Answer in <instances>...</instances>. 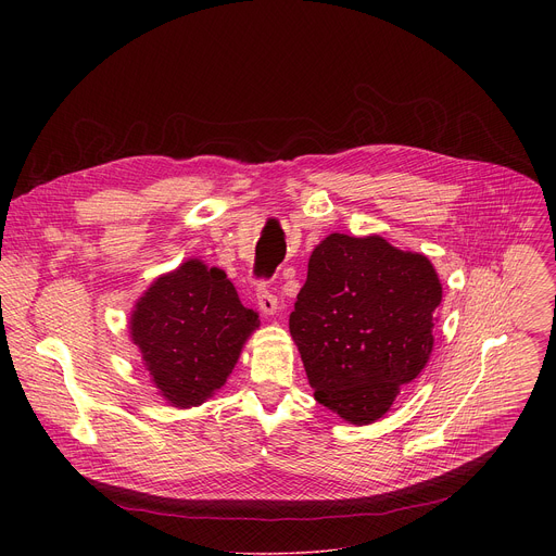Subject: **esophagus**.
<instances>
[{"instance_id":"1","label":"esophagus","mask_w":556,"mask_h":556,"mask_svg":"<svg viewBox=\"0 0 556 556\" xmlns=\"http://www.w3.org/2000/svg\"><path fill=\"white\" fill-rule=\"evenodd\" d=\"M257 303H260V309H262L264 314H275L277 307H279L277 294H275L270 288H266L264 283L257 288Z\"/></svg>"}]
</instances>
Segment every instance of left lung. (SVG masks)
Here are the masks:
<instances>
[{
	"instance_id": "obj_1",
	"label": "left lung",
	"mask_w": 556,
	"mask_h": 556,
	"mask_svg": "<svg viewBox=\"0 0 556 556\" xmlns=\"http://www.w3.org/2000/svg\"><path fill=\"white\" fill-rule=\"evenodd\" d=\"M442 286L425 255L332 232L309 255L290 334L314 399L352 425L387 414L433 350Z\"/></svg>"
}]
</instances>
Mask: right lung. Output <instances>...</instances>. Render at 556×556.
Instances as JSON below:
<instances>
[{"label":"right lung","instance_id":"right-lung-1","mask_svg":"<svg viewBox=\"0 0 556 556\" xmlns=\"http://www.w3.org/2000/svg\"><path fill=\"white\" fill-rule=\"evenodd\" d=\"M260 314L244 307L224 270L191 260L136 303L131 339L153 384L176 407L202 405L226 382Z\"/></svg>","mask_w":556,"mask_h":556}]
</instances>
